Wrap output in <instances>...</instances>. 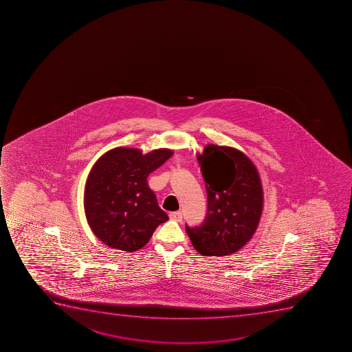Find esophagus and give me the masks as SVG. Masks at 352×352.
I'll use <instances>...</instances> for the list:
<instances>
[{
    "instance_id": "34e87169",
    "label": "esophagus",
    "mask_w": 352,
    "mask_h": 352,
    "mask_svg": "<svg viewBox=\"0 0 352 352\" xmlns=\"http://www.w3.org/2000/svg\"><path fill=\"white\" fill-rule=\"evenodd\" d=\"M170 218L172 220H175V221H182V213L180 211H175V212L170 213Z\"/></svg>"
}]
</instances>
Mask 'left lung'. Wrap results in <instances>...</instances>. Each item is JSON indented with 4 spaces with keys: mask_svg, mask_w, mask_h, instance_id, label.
<instances>
[{
    "mask_svg": "<svg viewBox=\"0 0 352 352\" xmlns=\"http://www.w3.org/2000/svg\"><path fill=\"white\" fill-rule=\"evenodd\" d=\"M208 192L202 225L186 226L202 256H227L240 250L257 230L263 211V187L254 164L240 150L208 144L197 153Z\"/></svg>",
    "mask_w": 352,
    "mask_h": 352,
    "instance_id": "8db88e82",
    "label": "left lung"
}]
</instances>
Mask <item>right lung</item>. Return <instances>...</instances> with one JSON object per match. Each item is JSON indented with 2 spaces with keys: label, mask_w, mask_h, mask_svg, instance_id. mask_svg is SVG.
Masks as SVG:
<instances>
[{
  "label": "right lung",
  "mask_w": 352,
  "mask_h": 352,
  "mask_svg": "<svg viewBox=\"0 0 352 352\" xmlns=\"http://www.w3.org/2000/svg\"><path fill=\"white\" fill-rule=\"evenodd\" d=\"M173 151L118 146L91 167L85 187V213L93 233L108 247L138 251L149 242L160 223L168 220L146 178Z\"/></svg>",
  "instance_id": "add662e5"
}]
</instances>
